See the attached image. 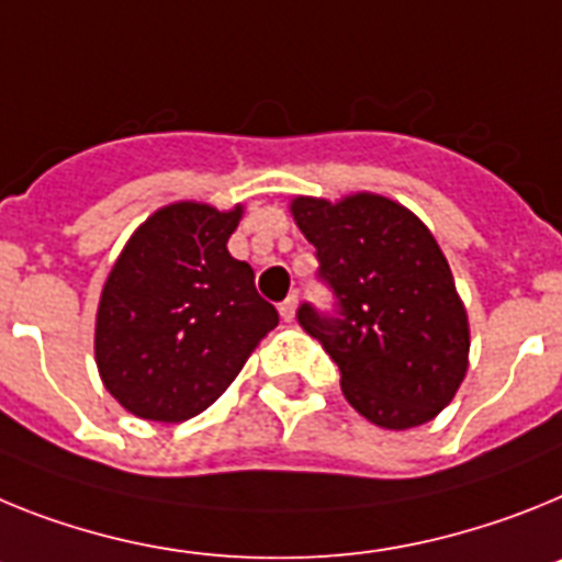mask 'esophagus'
Segmentation results:
<instances>
[{
  "mask_svg": "<svg viewBox=\"0 0 562 562\" xmlns=\"http://www.w3.org/2000/svg\"><path fill=\"white\" fill-rule=\"evenodd\" d=\"M280 316L285 322H294V316H296V296L294 294L288 296V300L280 305Z\"/></svg>",
  "mask_w": 562,
  "mask_h": 562,
  "instance_id": "34e87169",
  "label": "esophagus"
}]
</instances>
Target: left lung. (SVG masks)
<instances>
[{"instance_id": "obj_1", "label": "left lung", "mask_w": 562, "mask_h": 562, "mask_svg": "<svg viewBox=\"0 0 562 562\" xmlns=\"http://www.w3.org/2000/svg\"><path fill=\"white\" fill-rule=\"evenodd\" d=\"M288 209L339 300V316H296L339 364L350 407L384 429L432 422L470 368V319L432 232L375 192L296 194Z\"/></svg>"}]
</instances>
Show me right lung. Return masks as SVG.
<instances>
[{"label":"right lung","mask_w":562,"mask_h":562,"mask_svg":"<svg viewBox=\"0 0 562 562\" xmlns=\"http://www.w3.org/2000/svg\"><path fill=\"white\" fill-rule=\"evenodd\" d=\"M243 203L178 200L133 232L95 314V364L110 396L146 422L180 424L214 404L280 314L248 262L228 254Z\"/></svg>","instance_id":"right-lung-1"}]
</instances>
